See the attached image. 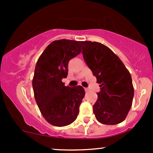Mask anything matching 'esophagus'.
<instances>
[{"label": "esophagus", "mask_w": 153, "mask_h": 153, "mask_svg": "<svg viewBox=\"0 0 153 153\" xmlns=\"http://www.w3.org/2000/svg\"><path fill=\"white\" fill-rule=\"evenodd\" d=\"M85 92H88L89 89L88 88H85Z\"/></svg>", "instance_id": "1"}]
</instances>
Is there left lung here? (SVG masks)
<instances>
[{"mask_svg":"<svg viewBox=\"0 0 153 153\" xmlns=\"http://www.w3.org/2000/svg\"><path fill=\"white\" fill-rule=\"evenodd\" d=\"M87 65L97 78L101 91L93 106L99 122L114 125L122 122L130 110L134 88L129 72L120 59L103 44L80 42Z\"/></svg>","mask_w":153,"mask_h":153,"instance_id":"8db88e82","label":"left lung"}]
</instances>
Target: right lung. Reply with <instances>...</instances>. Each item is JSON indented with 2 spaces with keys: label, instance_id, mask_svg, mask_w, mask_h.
<instances>
[{
  "label": "right lung",
  "instance_id": "add662e5",
  "mask_svg": "<svg viewBox=\"0 0 153 153\" xmlns=\"http://www.w3.org/2000/svg\"><path fill=\"white\" fill-rule=\"evenodd\" d=\"M80 42L60 39L52 42L36 64L32 86L34 98L44 118L52 125L65 127L76 119L85 96L80 85L65 86L69 61L81 52Z\"/></svg>",
  "mask_w": 153,
  "mask_h": 153
}]
</instances>
